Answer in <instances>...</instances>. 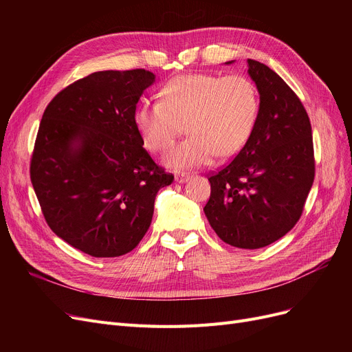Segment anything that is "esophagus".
I'll return each instance as SVG.
<instances>
[{
    "label": "esophagus",
    "mask_w": 352,
    "mask_h": 352,
    "mask_svg": "<svg viewBox=\"0 0 352 352\" xmlns=\"http://www.w3.org/2000/svg\"><path fill=\"white\" fill-rule=\"evenodd\" d=\"M190 178H191V175H190V174H186V173H178V174H175V181L179 182V184L187 182Z\"/></svg>",
    "instance_id": "esophagus-1"
}]
</instances>
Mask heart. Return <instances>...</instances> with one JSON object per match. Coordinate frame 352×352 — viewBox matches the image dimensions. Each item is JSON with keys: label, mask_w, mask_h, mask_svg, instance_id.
I'll list each match as a JSON object with an SVG mask.
<instances>
[{"label": "heart", "mask_w": 352, "mask_h": 352, "mask_svg": "<svg viewBox=\"0 0 352 352\" xmlns=\"http://www.w3.org/2000/svg\"><path fill=\"white\" fill-rule=\"evenodd\" d=\"M162 100L144 101L135 125L153 151L168 148L188 129L190 135L165 154L177 168H192L238 153L248 141L258 116V94L241 74H186L166 82Z\"/></svg>", "instance_id": "obj_1"}]
</instances>
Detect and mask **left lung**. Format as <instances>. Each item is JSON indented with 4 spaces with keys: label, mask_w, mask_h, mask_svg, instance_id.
Here are the masks:
<instances>
[{
    "label": "left lung",
    "mask_w": 352,
    "mask_h": 352,
    "mask_svg": "<svg viewBox=\"0 0 352 352\" xmlns=\"http://www.w3.org/2000/svg\"><path fill=\"white\" fill-rule=\"evenodd\" d=\"M247 64L260 92V109L241 151L208 177L211 195L204 212L224 243L256 250L298 223L316 177V158L301 100L265 64Z\"/></svg>",
    "instance_id": "left-lung-1"
}]
</instances>
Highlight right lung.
Segmentation results:
<instances>
[{
    "instance_id": "obj_1",
    "label": "right lung",
    "mask_w": 352,
    "mask_h": 352,
    "mask_svg": "<svg viewBox=\"0 0 352 352\" xmlns=\"http://www.w3.org/2000/svg\"><path fill=\"white\" fill-rule=\"evenodd\" d=\"M151 71H98L47 105L30 177L50 228L71 247L111 258L133 251L150 228L160 188L174 179L146 153L135 125Z\"/></svg>"
}]
</instances>
